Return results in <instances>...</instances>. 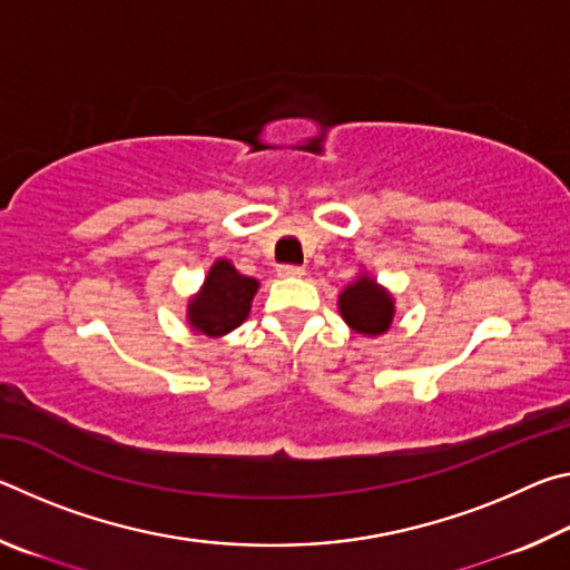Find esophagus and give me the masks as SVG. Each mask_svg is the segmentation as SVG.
<instances>
[{
    "label": "esophagus",
    "mask_w": 570,
    "mask_h": 570,
    "mask_svg": "<svg viewBox=\"0 0 570 570\" xmlns=\"http://www.w3.org/2000/svg\"><path fill=\"white\" fill-rule=\"evenodd\" d=\"M302 274H304V266H294V264H282V266H278V276L292 278V276H302Z\"/></svg>",
    "instance_id": "1"
}]
</instances>
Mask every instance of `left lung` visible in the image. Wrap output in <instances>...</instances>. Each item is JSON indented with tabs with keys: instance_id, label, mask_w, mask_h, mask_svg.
I'll return each mask as SVG.
<instances>
[{
	"instance_id": "left-lung-1",
	"label": "left lung",
	"mask_w": 570,
	"mask_h": 570,
	"mask_svg": "<svg viewBox=\"0 0 570 570\" xmlns=\"http://www.w3.org/2000/svg\"><path fill=\"white\" fill-rule=\"evenodd\" d=\"M340 308L344 322L360 334L387 332L394 314L392 296L384 294L370 276H362L360 282L344 288L340 296Z\"/></svg>"
}]
</instances>
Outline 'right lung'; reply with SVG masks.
<instances>
[{"instance_id":"obj_1","label":"right lung","mask_w":570,"mask_h":570,"mask_svg":"<svg viewBox=\"0 0 570 570\" xmlns=\"http://www.w3.org/2000/svg\"><path fill=\"white\" fill-rule=\"evenodd\" d=\"M256 288V278L240 276L234 266L220 258L208 272L204 292L193 298L188 306L193 330L208 336H220L236 330L248 316L250 298H254Z\"/></svg>"}]
</instances>
